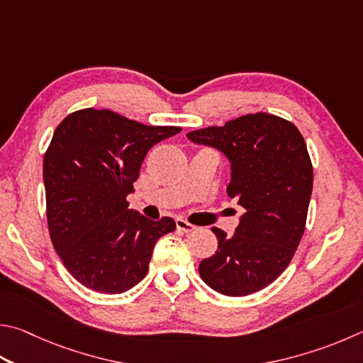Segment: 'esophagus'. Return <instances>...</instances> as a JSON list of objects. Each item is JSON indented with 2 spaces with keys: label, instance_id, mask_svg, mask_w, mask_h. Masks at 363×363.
<instances>
[{
  "label": "esophagus",
  "instance_id": "obj_1",
  "mask_svg": "<svg viewBox=\"0 0 363 363\" xmlns=\"http://www.w3.org/2000/svg\"><path fill=\"white\" fill-rule=\"evenodd\" d=\"M176 227H177V230H179V232H184V233H189V232H192V230H195V225H192V223H189L187 220H184V219H176Z\"/></svg>",
  "mask_w": 363,
  "mask_h": 363
}]
</instances>
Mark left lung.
Returning a JSON list of instances; mask_svg holds the SVG:
<instances>
[{
  "instance_id": "obj_1",
  "label": "left lung",
  "mask_w": 363,
  "mask_h": 363,
  "mask_svg": "<svg viewBox=\"0 0 363 363\" xmlns=\"http://www.w3.org/2000/svg\"><path fill=\"white\" fill-rule=\"evenodd\" d=\"M230 162L228 195L246 209L232 236L213 227L217 250L201 260V279L228 296L254 294L284 272L305 232L313 164L292 122L257 113L187 133Z\"/></svg>"
}]
</instances>
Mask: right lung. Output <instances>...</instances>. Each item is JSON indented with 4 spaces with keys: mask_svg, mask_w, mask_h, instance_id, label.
<instances>
[{
    "mask_svg": "<svg viewBox=\"0 0 363 363\" xmlns=\"http://www.w3.org/2000/svg\"><path fill=\"white\" fill-rule=\"evenodd\" d=\"M179 127H147L113 111L81 109L63 118L44 155L52 245L74 278L101 294H122L147 274L155 242L173 232L128 208L144 157Z\"/></svg>",
    "mask_w": 363,
    "mask_h": 363,
    "instance_id": "right-lung-1",
    "label": "right lung"
}]
</instances>
